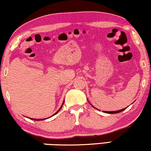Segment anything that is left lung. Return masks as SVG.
<instances>
[{
    "label": "left lung",
    "instance_id": "obj_1",
    "mask_svg": "<svg viewBox=\"0 0 151 151\" xmlns=\"http://www.w3.org/2000/svg\"><path fill=\"white\" fill-rule=\"evenodd\" d=\"M127 108H124L123 109H122V110H119V111H104V112H106L107 113H111V114H114V113H120L122 111H123L124 110H125Z\"/></svg>",
    "mask_w": 151,
    "mask_h": 151
}]
</instances>
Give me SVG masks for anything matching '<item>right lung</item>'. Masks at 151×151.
<instances>
[{"label":"right lung","mask_w":151,"mask_h":151,"mask_svg":"<svg viewBox=\"0 0 151 151\" xmlns=\"http://www.w3.org/2000/svg\"><path fill=\"white\" fill-rule=\"evenodd\" d=\"M63 104H64V103H63ZM63 105H62V106H63ZM62 106L60 107V109H59V110H58V111H57V112L55 113V114H56V113H57L58 112V111H59L60 110V109H61V108H62ZM55 114H54V115H55ZM33 120H42V119H33Z\"/></svg>","instance_id":"obj_1"}]
</instances>
